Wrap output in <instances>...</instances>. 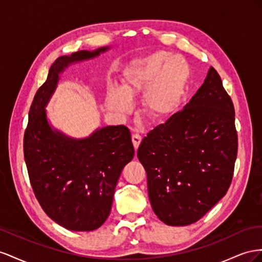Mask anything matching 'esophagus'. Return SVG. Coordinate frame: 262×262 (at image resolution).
I'll list each match as a JSON object with an SVG mask.
<instances>
[{
  "instance_id": "1",
  "label": "esophagus",
  "mask_w": 262,
  "mask_h": 262,
  "mask_svg": "<svg viewBox=\"0 0 262 262\" xmlns=\"http://www.w3.org/2000/svg\"><path fill=\"white\" fill-rule=\"evenodd\" d=\"M132 140H133L134 147H135V149H137L141 143V136L139 135V134H134V135L132 136Z\"/></svg>"
}]
</instances>
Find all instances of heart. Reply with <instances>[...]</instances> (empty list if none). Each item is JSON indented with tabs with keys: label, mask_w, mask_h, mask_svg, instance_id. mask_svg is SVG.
<instances>
[{
	"label": "heart",
	"mask_w": 262,
	"mask_h": 262,
	"mask_svg": "<svg viewBox=\"0 0 262 262\" xmlns=\"http://www.w3.org/2000/svg\"><path fill=\"white\" fill-rule=\"evenodd\" d=\"M191 78L190 66L180 56L156 51L133 60L123 72L121 89L110 88L106 106L119 115L132 111L134 96L144 94L148 116L164 119L178 110Z\"/></svg>",
	"instance_id": "1"
}]
</instances>
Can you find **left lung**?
<instances>
[{
	"label": "left lung",
	"mask_w": 262,
	"mask_h": 262,
	"mask_svg": "<svg viewBox=\"0 0 262 262\" xmlns=\"http://www.w3.org/2000/svg\"><path fill=\"white\" fill-rule=\"evenodd\" d=\"M237 149L234 104L211 67L184 108L149 132L137 150L158 219L184 226L203 217L229 189Z\"/></svg>",
	"instance_id": "8db88e82"
}]
</instances>
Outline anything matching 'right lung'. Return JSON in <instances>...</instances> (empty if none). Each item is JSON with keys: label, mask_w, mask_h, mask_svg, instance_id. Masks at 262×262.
<instances>
[{"label": "right lung", "mask_w": 262, "mask_h": 262, "mask_svg": "<svg viewBox=\"0 0 262 262\" xmlns=\"http://www.w3.org/2000/svg\"><path fill=\"white\" fill-rule=\"evenodd\" d=\"M108 47L80 50L51 64L37 90L24 134V158L29 181L43 212L62 227L90 231L108 217L118 178L135 155L124 125L106 126L84 139H72L50 127L46 107L70 63L100 55Z\"/></svg>", "instance_id": "right-lung-1"}]
</instances>
